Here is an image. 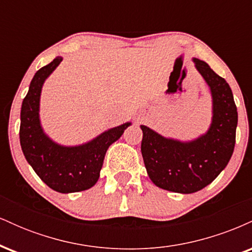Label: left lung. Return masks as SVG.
<instances>
[{"label":"left lung","instance_id":"obj_1","mask_svg":"<svg viewBox=\"0 0 252 252\" xmlns=\"http://www.w3.org/2000/svg\"><path fill=\"white\" fill-rule=\"evenodd\" d=\"M211 90L212 122L209 130L195 140L164 137L146 126L141 152L152 180L160 189L189 194L210 185L227 166L236 143L237 106L230 85L202 60L193 58Z\"/></svg>","mask_w":252,"mask_h":252}]
</instances>
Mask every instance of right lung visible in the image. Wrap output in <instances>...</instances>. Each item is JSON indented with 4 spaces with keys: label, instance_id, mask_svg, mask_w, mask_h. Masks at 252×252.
<instances>
[{
    "label": "right lung",
    "instance_id": "right-lung-1",
    "mask_svg": "<svg viewBox=\"0 0 252 252\" xmlns=\"http://www.w3.org/2000/svg\"><path fill=\"white\" fill-rule=\"evenodd\" d=\"M62 60V57H57L32 79L21 106L20 144L27 162L50 189L59 193H74L96 185L106 150L131 123L106 130L79 146L66 147L51 140L40 123V96L45 80Z\"/></svg>",
    "mask_w": 252,
    "mask_h": 252
}]
</instances>
